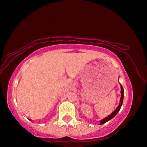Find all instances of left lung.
Listing matches in <instances>:
<instances>
[{
    "mask_svg": "<svg viewBox=\"0 0 147 147\" xmlns=\"http://www.w3.org/2000/svg\"><path fill=\"white\" fill-rule=\"evenodd\" d=\"M121 100H120V104L119 105V107H117V109H116L115 111H113V113H111V114L109 116H108V117H106L104 119H102V121H100V125H102V124H104L105 123H107V121H109V120L112 119L113 117H115L116 115H117V113H119L120 109H121L122 105H123V98H124V89H123V86H122V85H121Z\"/></svg>",
    "mask_w": 147,
    "mask_h": 147,
    "instance_id": "1",
    "label": "left lung"
}]
</instances>
